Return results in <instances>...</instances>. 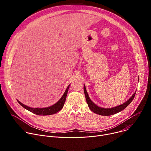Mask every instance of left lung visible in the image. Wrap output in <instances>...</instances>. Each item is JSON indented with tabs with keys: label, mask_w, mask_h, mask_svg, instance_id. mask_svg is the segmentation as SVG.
I'll return each instance as SVG.
<instances>
[{
	"label": "left lung",
	"mask_w": 151,
	"mask_h": 151,
	"mask_svg": "<svg viewBox=\"0 0 151 151\" xmlns=\"http://www.w3.org/2000/svg\"><path fill=\"white\" fill-rule=\"evenodd\" d=\"M83 91H84L86 101H87V103L88 104L89 108L95 114H99L100 115H103V116H109V115H114V114H117V113L122 111V110H124L125 107H127L133 101V100L135 96L136 93V91L132 95V96L130 99H129L126 102H125L124 103H123L121 105L112 107V108H103V107H99L98 106H97L96 104H94L91 100V99H90L89 96L87 93V90H86L85 85H83Z\"/></svg>",
	"instance_id": "1"
}]
</instances>
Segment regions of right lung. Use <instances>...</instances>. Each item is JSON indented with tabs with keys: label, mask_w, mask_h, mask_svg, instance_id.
I'll list each match as a JSON object with an SVG mask.
<instances>
[{
	"label": "right lung",
	"mask_w": 151,
	"mask_h": 151,
	"mask_svg": "<svg viewBox=\"0 0 151 151\" xmlns=\"http://www.w3.org/2000/svg\"><path fill=\"white\" fill-rule=\"evenodd\" d=\"M70 85H68V87H67L65 92L64 93L63 96L61 97V99L54 104L49 106L48 107H44V108H33V107H29L24 104H23L22 103H21L19 101L17 100L18 102L19 103V104L23 106L24 108H25L26 109L28 110L29 111L37 115H52L54 114H56L57 112H58V111H60L64 106V103H65L66 101V96H67V94L68 92V90L69 88Z\"/></svg>",
	"instance_id": "obj_1"
}]
</instances>
